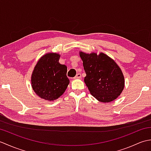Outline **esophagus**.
Returning a JSON list of instances; mask_svg holds the SVG:
<instances>
[{
  "label": "esophagus",
  "instance_id": "obj_1",
  "mask_svg": "<svg viewBox=\"0 0 151 151\" xmlns=\"http://www.w3.org/2000/svg\"><path fill=\"white\" fill-rule=\"evenodd\" d=\"M82 78L81 74V73H78V74H76V75L75 76V79H80V78Z\"/></svg>",
  "mask_w": 151,
  "mask_h": 151
}]
</instances>
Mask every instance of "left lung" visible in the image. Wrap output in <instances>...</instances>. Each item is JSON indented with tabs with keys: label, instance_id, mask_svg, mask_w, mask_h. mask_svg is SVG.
<instances>
[{
	"label": "left lung",
	"instance_id": "obj_1",
	"mask_svg": "<svg viewBox=\"0 0 151 151\" xmlns=\"http://www.w3.org/2000/svg\"><path fill=\"white\" fill-rule=\"evenodd\" d=\"M86 74L84 82L90 93L101 102L115 100L123 91L124 77L116 62L103 52L80 51Z\"/></svg>",
	"mask_w": 151,
	"mask_h": 151
}]
</instances>
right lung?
I'll return each instance as SVG.
<instances>
[{"instance_id":"1","label":"right lung","mask_w":151,"mask_h":151,"mask_svg":"<svg viewBox=\"0 0 151 151\" xmlns=\"http://www.w3.org/2000/svg\"><path fill=\"white\" fill-rule=\"evenodd\" d=\"M60 54L48 52L37 61L31 75V86L41 99L53 101L63 94L69 84L67 68L59 63Z\"/></svg>"}]
</instances>
